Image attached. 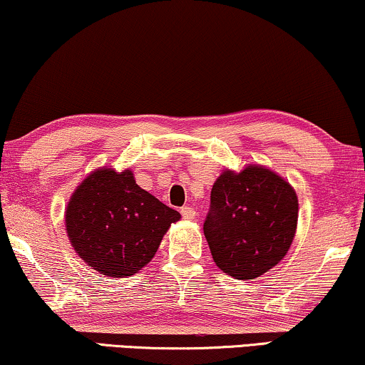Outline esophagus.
<instances>
[{"mask_svg": "<svg viewBox=\"0 0 365 365\" xmlns=\"http://www.w3.org/2000/svg\"><path fill=\"white\" fill-rule=\"evenodd\" d=\"M181 214H182V217L186 219V221H192V219L196 217V211H194L191 206L181 207Z\"/></svg>", "mask_w": 365, "mask_h": 365, "instance_id": "esophagus-1", "label": "esophagus"}]
</instances>
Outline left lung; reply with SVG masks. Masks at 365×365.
I'll use <instances>...</instances> for the list:
<instances>
[{"label":"left lung","mask_w":365,"mask_h":365,"mask_svg":"<svg viewBox=\"0 0 365 365\" xmlns=\"http://www.w3.org/2000/svg\"><path fill=\"white\" fill-rule=\"evenodd\" d=\"M299 201L282 176L261 164L224 169L211 191L204 236L216 266L234 279L266 274L286 256L297 229Z\"/></svg>","instance_id":"left-lung-1"}]
</instances>
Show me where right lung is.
I'll return each mask as SVG.
<instances>
[{
	"mask_svg": "<svg viewBox=\"0 0 365 365\" xmlns=\"http://www.w3.org/2000/svg\"><path fill=\"white\" fill-rule=\"evenodd\" d=\"M181 214L136 184L131 169L103 166L69 197L64 224L69 242L89 267L128 277L151 262L164 234Z\"/></svg>",
	"mask_w": 365,
	"mask_h": 365,
	"instance_id": "obj_1",
	"label": "right lung"
}]
</instances>
